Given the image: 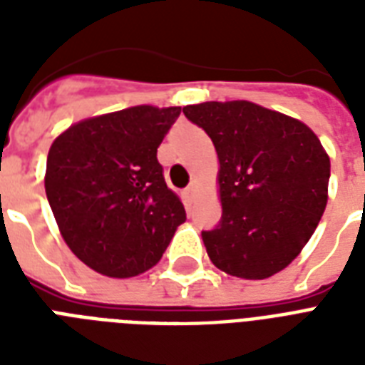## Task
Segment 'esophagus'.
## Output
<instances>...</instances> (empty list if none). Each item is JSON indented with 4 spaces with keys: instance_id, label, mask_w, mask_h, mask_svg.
I'll return each mask as SVG.
<instances>
[{
    "instance_id": "34e87169",
    "label": "esophagus",
    "mask_w": 365,
    "mask_h": 365,
    "mask_svg": "<svg viewBox=\"0 0 365 365\" xmlns=\"http://www.w3.org/2000/svg\"><path fill=\"white\" fill-rule=\"evenodd\" d=\"M193 193H195V182H191L187 185V187H185V191H183V195H185V197H187V199H191V197H193Z\"/></svg>"
}]
</instances>
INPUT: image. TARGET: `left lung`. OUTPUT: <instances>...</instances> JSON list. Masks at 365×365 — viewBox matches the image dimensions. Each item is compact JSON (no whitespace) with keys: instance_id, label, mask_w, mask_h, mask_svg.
Wrapping results in <instances>:
<instances>
[{"instance_id":"left-lung-1","label":"left lung","mask_w":365,"mask_h":365,"mask_svg":"<svg viewBox=\"0 0 365 365\" xmlns=\"http://www.w3.org/2000/svg\"><path fill=\"white\" fill-rule=\"evenodd\" d=\"M220 159L222 220L202 231L212 263L261 280L282 271L309 242L328 202L329 157L297 119L246 100L185 106Z\"/></svg>"}]
</instances>
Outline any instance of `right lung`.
Here are the masks:
<instances>
[{
    "mask_svg": "<svg viewBox=\"0 0 365 365\" xmlns=\"http://www.w3.org/2000/svg\"><path fill=\"white\" fill-rule=\"evenodd\" d=\"M180 111L138 106L93 117L48 149L45 191L54 220L71 252L96 272L128 278L148 271L185 222L157 160Z\"/></svg>",
    "mask_w": 365,
    "mask_h": 365,
    "instance_id": "1",
    "label": "right lung"
}]
</instances>
